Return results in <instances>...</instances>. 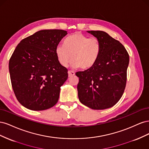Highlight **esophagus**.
<instances>
[{"instance_id": "1", "label": "esophagus", "mask_w": 149, "mask_h": 149, "mask_svg": "<svg viewBox=\"0 0 149 149\" xmlns=\"http://www.w3.org/2000/svg\"><path fill=\"white\" fill-rule=\"evenodd\" d=\"M68 76L69 77H71V76H73L75 75V73L74 71H68Z\"/></svg>"}]
</instances>
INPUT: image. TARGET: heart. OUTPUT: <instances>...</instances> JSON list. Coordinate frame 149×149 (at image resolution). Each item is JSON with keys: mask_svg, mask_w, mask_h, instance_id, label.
<instances>
[{"mask_svg": "<svg viewBox=\"0 0 149 149\" xmlns=\"http://www.w3.org/2000/svg\"><path fill=\"white\" fill-rule=\"evenodd\" d=\"M101 52V45L97 38H89L81 33L76 32L68 37L64 45L56 47L55 53L60 65L68 66L72 59V66L82 70L91 68L96 63Z\"/></svg>", "mask_w": 149, "mask_h": 149, "instance_id": "heart-1", "label": "heart"}]
</instances>
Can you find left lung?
Wrapping results in <instances>:
<instances>
[{
    "label": "left lung",
    "instance_id": "1",
    "mask_svg": "<svg viewBox=\"0 0 149 149\" xmlns=\"http://www.w3.org/2000/svg\"><path fill=\"white\" fill-rule=\"evenodd\" d=\"M100 42L101 52L91 68L78 71V97L83 104L95 110L114 106L124 93L129 55L123 45L105 31H88Z\"/></svg>",
    "mask_w": 149,
    "mask_h": 149
}]
</instances>
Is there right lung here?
I'll list each match as a JSON object with an SVG mask.
<instances>
[{
    "label": "right lung",
    "mask_w": 149,
    "mask_h": 149,
    "mask_svg": "<svg viewBox=\"0 0 149 149\" xmlns=\"http://www.w3.org/2000/svg\"><path fill=\"white\" fill-rule=\"evenodd\" d=\"M66 35L63 30H40L21 40L12 55V86L18 101L27 109L43 111L57 103L68 74L55 49Z\"/></svg>",
    "instance_id": "right-lung-1"
}]
</instances>
